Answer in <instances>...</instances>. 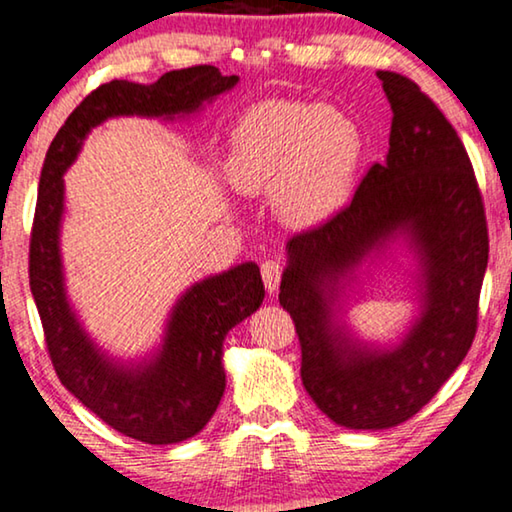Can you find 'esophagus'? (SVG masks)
<instances>
[{"label":"esophagus","mask_w":512,"mask_h":512,"mask_svg":"<svg viewBox=\"0 0 512 512\" xmlns=\"http://www.w3.org/2000/svg\"><path fill=\"white\" fill-rule=\"evenodd\" d=\"M280 276H283V264H280V259H266L262 264V278H264L266 290L276 292L280 285Z\"/></svg>","instance_id":"34e87169"}]
</instances>
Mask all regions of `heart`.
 Here are the masks:
<instances>
[{
    "instance_id": "heart-1",
    "label": "heart",
    "mask_w": 512,
    "mask_h": 512,
    "mask_svg": "<svg viewBox=\"0 0 512 512\" xmlns=\"http://www.w3.org/2000/svg\"><path fill=\"white\" fill-rule=\"evenodd\" d=\"M362 136L348 113L327 104L271 102L250 111L232 134L227 183L241 194L273 192L294 227H318L350 199Z\"/></svg>"
}]
</instances>
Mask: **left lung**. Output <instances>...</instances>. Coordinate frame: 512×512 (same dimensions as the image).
Returning <instances> with one entry per match:
<instances>
[{
  "mask_svg": "<svg viewBox=\"0 0 512 512\" xmlns=\"http://www.w3.org/2000/svg\"><path fill=\"white\" fill-rule=\"evenodd\" d=\"M392 106L390 150L325 225L287 241L280 306L301 343V380L345 429H390L441 390L469 352L489 239L473 167L438 106L378 71ZM399 242L416 259L418 315L399 344L359 342L342 320L364 263Z\"/></svg>",
  "mask_w": 512,
  "mask_h": 512,
  "instance_id": "8db88e82",
  "label": "left lung"
}]
</instances>
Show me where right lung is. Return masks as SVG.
I'll list each match as a JSON object with an SVG mask.
<instances>
[{"label": "right lung", "mask_w": 512, "mask_h": 512, "mask_svg": "<svg viewBox=\"0 0 512 512\" xmlns=\"http://www.w3.org/2000/svg\"><path fill=\"white\" fill-rule=\"evenodd\" d=\"M239 76L211 64L169 71L155 83L111 81L90 92L50 143L41 169L30 241V287L57 378L120 434L150 445L199 434L225 392L222 343L264 299L255 262H243L187 287L171 308L162 343L139 362H122L92 341L67 297L60 253L64 171L92 129L118 115L185 118L204 109Z\"/></svg>", "instance_id": "add662e5"}]
</instances>
